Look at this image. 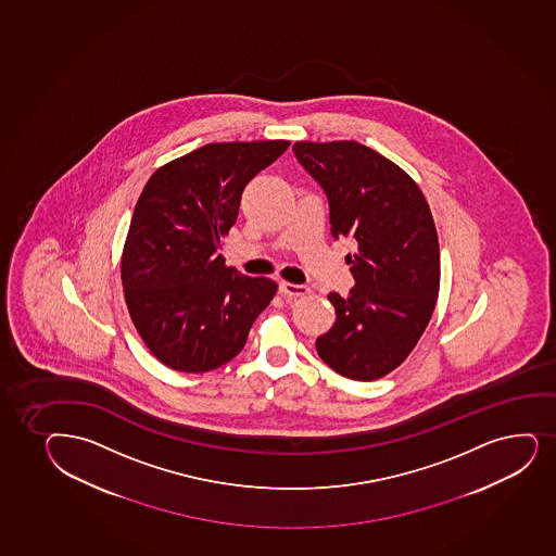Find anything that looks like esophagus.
<instances>
[{"label": "esophagus", "instance_id": "1", "mask_svg": "<svg viewBox=\"0 0 556 556\" xmlns=\"http://www.w3.org/2000/svg\"><path fill=\"white\" fill-rule=\"evenodd\" d=\"M280 293L283 294V296H291V299H296V296H306V294L312 293V289L307 288V286L291 283V281H281Z\"/></svg>", "mask_w": 556, "mask_h": 556}]
</instances>
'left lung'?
Masks as SVG:
<instances>
[{"label":"left lung","mask_w":556,"mask_h":556,"mask_svg":"<svg viewBox=\"0 0 556 556\" xmlns=\"http://www.w3.org/2000/svg\"><path fill=\"white\" fill-rule=\"evenodd\" d=\"M293 152L330 204L332 236L352 237L356 286L328 294L336 323L315 341L341 377L369 382L414 351L440 293V243L419 186L401 166L356 141H299Z\"/></svg>","instance_id":"left-lung-1"}]
</instances>
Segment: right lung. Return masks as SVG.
Instances as JSON below:
<instances>
[{
	"label": "right lung",
	"mask_w": 556,
	"mask_h": 556,
	"mask_svg": "<svg viewBox=\"0 0 556 556\" xmlns=\"http://www.w3.org/2000/svg\"><path fill=\"white\" fill-rule=\"evenodd\" d=\"M289 141L210 142L150 176L122 250L129 317L161 364L207 372L243 351L278 283L226 267L224 237L241 194Z\"/></svg>",
	"instance_id": "1"
}]
</instances>
